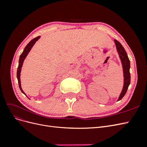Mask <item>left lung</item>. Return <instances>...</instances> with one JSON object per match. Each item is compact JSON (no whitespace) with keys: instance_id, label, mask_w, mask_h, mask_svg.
<instances>
[{"instance_id":"obj_1","label":"left lung","mask_w":147,"mask_h":147,"mask_svg":"<svg viewBox=\"0 0 147 147\" xmlns=\"http://www.w3.org/2000/svg\"><path fill=\"white\" fill-rule=\"evenodd\" d=\"M114 42L115 43V45H116L117 50L118 53L119 59L121 62L123 71V77H124L123 87L121 93H120L118 99L117 100V101H119L123 98V97L124 96V95L126 94L127 88L129 86L130 83H131V74L129 72L130 61L129 59L127 53L121 44L115 39L114 40Z\"/></svg>"}]
</instances>
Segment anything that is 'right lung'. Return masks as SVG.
Returning a JSON list of instances; mask_svg holds the SVG:
<instances>
[{"label":"right lung","mask_w":147,"mask_h":147,"mask_svg":"<svg viewBox=\"0 0 147 147\" xmlns=\"http://www.w3.org/2000/svg\"><path fill=\"white\" fill-rule=\"evenodd\" d=\"M40 38V36H38L36 38H34L33 40H32L26 47H25V48L24 49V50L23 51V53H21V55L20 56V59H19V64H18V67L17 69V79H18V84H19V87L20 90L21 91V92L23 93L24 94H25L26 96V94L24 93V92L22 90V88L21 86V80H20V75H21V68H22V66H23V63H24V61L26 59V56H28V55L29 54V53L30 52V50L32 49V48L33 47V46L34 45V44ZM28 97V96H27ZM29 98V97H28Z\"/></svg>","instance_id":"1"}]
</instances>
